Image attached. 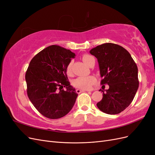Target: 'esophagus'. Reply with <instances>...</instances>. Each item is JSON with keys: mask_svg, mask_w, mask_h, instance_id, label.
Wrapping results in <instances>:
<instances>
[{"mask_svg": "<svg viewBox=\"0 0 155 155\" xmlns=\"http://www.w3.org/2000/svg\"><path fill=\"white\" fill-rule=\"evenodd\" d=\"M88 91H86V90H82V89H77L76 90V92L78 94H80L81 92H87Z\"/></svg>", "mask_w": 155, "mask_h": 155, "instance_id": "obj_1", "label": "esophagus"}]
</instances>
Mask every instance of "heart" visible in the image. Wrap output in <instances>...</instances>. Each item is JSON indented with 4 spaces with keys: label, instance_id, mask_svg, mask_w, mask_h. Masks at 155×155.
I'll return each instance as SVG.
<instances>
[{
    "label": "heart",
    "instance_id": "b5f03b06",
    "mask_svg": "<svg viewBox=\"0 0 155 155\" xmlns=\"http://www.w3.org/2000/svg\"><path fill=\"white\" fill-rule=\"evenodd\" d=\"M92 58V56L85 54L82 56V60L87 65L88 64L89 61H90L91 59ZM72 61H70L68 63L67 66L66 67V72L68 75V76H71L72 74ZM96 81L95 78L92 76H81L77 78L74 81V85L79 88L82 89H85V90H88V89H91L94 85V83Z\"/></svg>",
    "mask_w": 155,
    "mask_h": 155
}]
</instances>
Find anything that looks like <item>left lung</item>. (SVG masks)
<instances>
[{
	"label": "left lung",
	"instance_id": "left-lung-1",
	"mask_svg": "<svg viewBox=\"0 0 155 155\" xmlns=\"http://www.w3.org/2000/svg\"><path fill=\"white\" fill-rule=\"evenodd\" d=\"M90 53L97 59L103 78L101 84L109 86L108 90L101 91L103 98L97 107L106 114H119L131 104L137 92V65L129 51L116 44L97 46Z\"/></svg>",
	"mask_w": 155,
	"mask_h": 155
}]
</instances>
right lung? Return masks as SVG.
Listing matches in <instances>:
<instances>
[{
  "instance_id": "1",
  "label": "right lung",
  "mask_w": 155,
  "mask_h": 155,
  "mask_svg": "<svg viewBox=\"0 0 155 155\" xmlns=\"http://www.w3.org/2000/svg\"><path fill=\"white\" fill-rule=\"evenodd\" d=\"M75 56L70 50L51 45L31 60L25 75L27 94L36 109L46 118H62L76 102L78 94L70 85L66 72L68 63Z\"/></svg>"
}]
</instances>
